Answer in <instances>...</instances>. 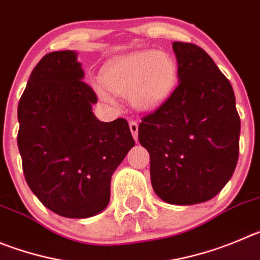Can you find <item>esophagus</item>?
Segmentation results:
<instances>
[{"label": "esophagus", "mask_w": 260, "mask_h": 260, "mask_svg": "<svg viewBox=\"0 0 260 260\" xmlns=\"http://www.w3.org/2000/svg\"><path fill=\"white\" fill-rule=\"evenodd\" d=\"M129 129H131V132H132L133 138H135L136 141H137V138H138V124H137V122H135V120H131V122H129Z\"/></svg>", "instance_id": "34e87169"}]
</instances>
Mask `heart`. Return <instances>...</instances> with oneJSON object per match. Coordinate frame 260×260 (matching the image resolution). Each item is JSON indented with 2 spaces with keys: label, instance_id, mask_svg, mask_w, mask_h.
I'll return each instance as SVG.
<instances>
[{
  "label": "heart",
  "instance_id": "1",
  "mask_svg": "<svg viewBox=\"0 0 260 260\" xmlns=\"http://www.w3.org/2000/svg\"><path fill=\"white\" fill-rule=\"evenodd\" d=\"M101 81L114 93L128 94L136 109L149 111L163 104L176 88L178 65L167 52L137 51L108 62L101 72ZM94 89L101 100L111 103L104 87Z\"/></svg>",
  "mask_w": 260,
  "mask_h": 260
}]
</instances>
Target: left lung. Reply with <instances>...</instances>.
<instances>
[{"label":"left lung","mask_w":260,"mask_h":260,"mask_svg":"<svg viewBox=\"0 0 260 260\" xmlns=\"http://www.w3.org/2000/svg\"><path fill=\"white\" fill-rule=\"evenodd\" d=\"M179 83L142 116L138 141L150 154L155 193L176 205L204 203L220 192L239 159L240 116L230 81L205 51L173 42Z\"/></svg>","instance_id":"left-lung-1"}]
</instances>
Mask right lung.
I'll return each mask as SVG.
<instances>
[{"mask_svg": "<svg viewBox=\"0 0 260 260\" xmlns=\"http://www.w3.org/2000/svg\"><path fill=\"white\" fill-rule=\"evenodd\" d=\"M73 51H55L31 72L18 106L25 181L41 203L67 218H88L110 201L114 171L135 146L125 119L100 122Z\"/></svg>", "mask_w": 260, "mask_h": 260, "instance_id": "1", "label": "right lung"}]
</instances>
